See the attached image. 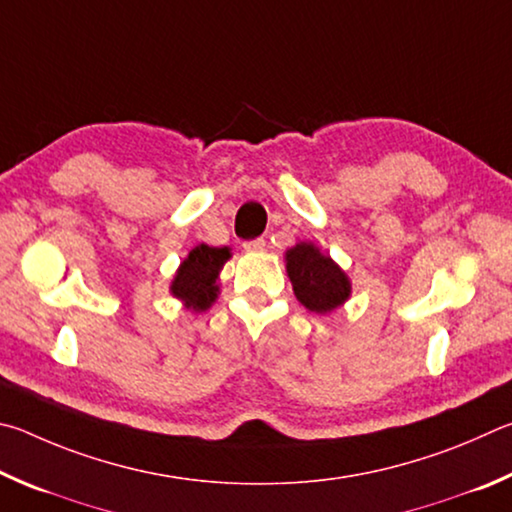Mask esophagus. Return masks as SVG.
Returning a JSON list of instances; mask_svg holds the SVG:
<instances>
[{
    "label": "esophagus",
    "mask_w": 512,
    "mask_h": 512,
    "mask_svg": "<svg viewBox=\"0 0 512 512\" xmlns=\"http://www.w3.org/2000/svg\"><path fill=\"white\" fill-rule=\"evenodd\" d=\"M242 247H245L247 251H265L267 240L265 238H254V240H247Z\"/></svg>",
    "instance_id": "obj_1"
}]
</instances>
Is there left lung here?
<instances>
[{"mask_svg":"<svg viewBox=\"0 0 512 512\" xmlns=\"http://www.w3.org/2000/svg\"><path fill=\"white\" fill-rule=\"evenodd\" d=\"M285 267L297 299L310 312H333L351 297V281L328 254L312 242H299L285 254Z\"/></svg>","mask_w":512,"mask_h":512,"instance_id":"8db88e82","label":"left lung"}]
</instances>
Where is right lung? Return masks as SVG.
Here are the masks:
<instances>
[{"label": "right lung", "mask_w": 512, "mask_h": 512, "mask_svg": "<svg viewBox=\"0 0 512 512\" xmlns=\"http://www.w3.org/2000/svg\"><path fill=\"white\" fill-rule=\"evenodd\" d=\"M231 258L229 247H209L197 245L179 265L173 283H170V292L179 301H184L188 310L202 312L211 308V303L218 299V274L222 265Z\"/></svg>", "instance_id": "obj_1"}]
</instances>
